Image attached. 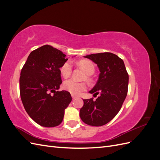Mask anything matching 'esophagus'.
Segmentation results:
<instances>
[{
	"instance_id": "esophagus-1",
	"label": "esophagus",
	"mask_w": 160,
	"mask_h": 160,
	"mask_svg": "<svg viewBox=\"0 0 160 160\" xmlns=\"http://www.w3.org/2000/svg\"><path fill=\"white\" fill-rule=\"evenodd\" d=\"M71 96H72V99H75L78 98V97L76 96V95H72Z\"/></svg>"
}]
</instances>
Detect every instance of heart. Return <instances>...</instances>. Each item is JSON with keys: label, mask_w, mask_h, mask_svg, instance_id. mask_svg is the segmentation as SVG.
Returning <instances> with one entry per match:
<instances>
[{"label": "heart", "mask_w": 160, "mask_h": 160, "mask_svg": "<svg viewBox=\"0 0 160 160\" xmlns=\"http://www.w3.org/2000/svg\"><path fill=\"white\" fill-rule=\"evenodd\" d=\"M78 65L83 68L87 74L88 75V79H90V75L93 74L95 72V66L93 62L89 60H81L78 62ZM72 64L71 62L67 61L65 62L60 67V72L65 78L69 77L72 73ZM63 88L68 91L72 95H79L82 91L87 89V85L85 82H79L74 79L66 80L63 83Z\"/></svg>", "instance_id": "b5f03b06"}]
</instances>
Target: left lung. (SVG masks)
Instances as JSON below:
<instances>
[{"label": "left lung", "instance_id": "8db88e82", "mask_svg": "<svg viewBox=\"0 0 160 160\" xmlns=\"http://www.w3.org/2000/svg\"><path fill=\"white\" fill-rule=\"evenodd\" d=\"M98 65L100 74L89 93L99 97L83 99L80 109L81 120L91 126H102L113 119L122 108L128 89L129 75L123 61L111 52L84 56Z\"/></svg>", "mask_w": 160, "mask_h": 160}]
</instances>
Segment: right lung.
I'll use <instances>...</instances> for the list:
<instances>
[{"instance_id":"add662e5","label":"right lung","mask_w":160,"mask_h":160,"mask_svg":"<svg viewBox=\"0 0 160 160\" xmlns=\"http://www.w3.org/2000/svg\"><path fill=\"white\" fill-rule=\"evenodd\" d=\"M67 60L62 52L46 45L30 53L21 70L19 84L23 106L41 126L61 124L72 100L69 92L56 91L62 83L60 67Z\"/></svg>"}]
</instances>
